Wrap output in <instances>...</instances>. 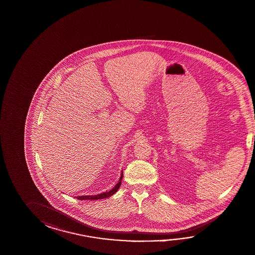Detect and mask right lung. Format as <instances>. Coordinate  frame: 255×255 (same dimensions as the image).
<instances>
[{
    "mask_svg": "<svg viewBox=\"0 0 255 255\" xmlns=\"http://www.w3.org/2000/svg\"><path fill=\"white\" fill-rule=\"evenodd\" d=\"M123 178V173H121V177L119 179V183L115 185V187L108 191V192H105V193H102L99 195H96V196H76L78 200H98V199H104V198H107L109 196H113L114 194H116V192L119 190L120 185H121V180Z\"/></svg>",
    "mask_w": 255,
    "mask_h": 255,
    "instance_id": "obj_1",
    "label": "right lung"
}]
</instances>
